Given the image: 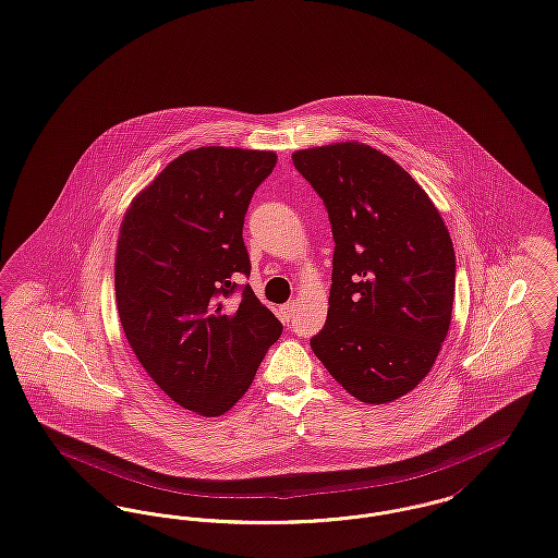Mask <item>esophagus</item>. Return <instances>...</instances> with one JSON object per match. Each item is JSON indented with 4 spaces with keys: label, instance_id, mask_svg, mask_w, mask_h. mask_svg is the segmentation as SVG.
I'll return each instance as SVG.
<instances>
[{
    "label": "esophagus",
    "instance_id": "esophagus-1",
    "mask_svg": "<svg viewBox=\"0 0 558 558\" xmlns=\"http://www.w3.org/2000/svg\"><path fill=\"white\" fill-rule=\"evenodd\" d=\"M296 314V301H289V303H284L282 307H280V318L284 320V323H293L295 320Z\"/></svg>",
    "mask_w": 558,
    "mask_h": 558
}]
</instances>
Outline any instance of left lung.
Listing matches in <instances>:
<instances>
[{"label":"left lung","mask_w":558,"mask_h":558,"mask_svg":"<svg viewBox=\"0 0 558 558\" xmlns=\"http://www.w3.org/2000/svg\"><path fill=\"white\" fill-rule=\"evenodd\" d=\"M293 165L335 240L327 323L310 345L345 392L392 402L420 386L451 325L449 230L420 183L364 143L301 149Z\"/></svg>","instance_id":"1"}]
</instances>
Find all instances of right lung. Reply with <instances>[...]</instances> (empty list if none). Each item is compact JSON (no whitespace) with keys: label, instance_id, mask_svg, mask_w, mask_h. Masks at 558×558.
I'll use <instances>...</instances> for the list:
<instances>
[{"label":"right lung","instance_id":"1","mask_svg":"<svg viewBox=\"0 0 558 558\" xmlns=\"http://www.w3.org/2000/svg\"><path fill=\"white\" fill-rule=\"evenodd\" d=\"M278 156L238 147L181 154L132 199L116 253V301L134 356L177 404L219 417L251 388L280 320L248 284L242 228Z\"/></svg>","mask_w":558,"mask_h":558}]
</instances>
